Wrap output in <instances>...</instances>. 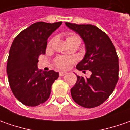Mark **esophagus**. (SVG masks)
<instances>
[{
    "instance_id": "obj_1",
    "label": "esophagus",
    "mask_w": 130,
    "mask_h": 130,
    "mask_svg": "<svg viewBox=\"0 0 130 130\" xmlns=\"http://www.w3.org/2000/svg\"><path fill=\"white\" fill-rule=\"evenodd\" d=\"M66 74H67V72H60V73H59V75H60V77L64 76V75H65Z\"/></svg>"
}]
</instances>
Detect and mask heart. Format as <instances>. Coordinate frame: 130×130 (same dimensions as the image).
<instances>
[{
  "mask_svg": "<svg viewBox=\"0 0 130 130\" xmlns=\"http://www.w3.org/2000/svg\"><path fill=\"white\" fill-rule=\"evenodd\" d=\"M80 40V38L75 35H70L67 38V42L71 41V40ZM73 61H74V59L72 58L59 57V58L56 59V65L59 68L68 69L70 65H72Z\"/></svg>",
  "mask_w": 130,
  "mask_h": 130,
  "instance_id": "obj_1",
  "label": "heart"
}]
</instances>
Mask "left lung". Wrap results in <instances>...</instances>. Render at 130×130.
Segmentation results:
<instances>
[{"label": "left lung", "instance_id": "8db88e82", "mask_svg": "<svg viewBox=\"0 0 130 130\" xmlns=\"http://www.w3.org/2000/svg\"><path fill=\"white\" fill-rule=\"evenodd\" d=\"M65 25L80 35L85 43V54L77 69L92 72L89 78L76 75V83L70 90L72 98L85 108L98 107L112 93L118 81L119 60L115 46L108 35L95 25Z\"/></svg>", "mask_w": 130, "mask_h": 130}]
</instances>
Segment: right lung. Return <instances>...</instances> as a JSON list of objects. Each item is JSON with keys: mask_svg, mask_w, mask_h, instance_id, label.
<instances>
[{"mask_svg": "<svg viewBox=\"0 0 130 130\" xmlns=\"http://www.w3.org/2000/svg\"><path fill=\"white\" fill-rule=\"evenodd\" d=\"M62 22H38L20 32L13 40L7 62V75L13 95L21 103L35 107L49 98L58 72L38 69V57L45 53L47 39Z\"/></svg>", "mask_w": 130, "mask_h": 130, "instance_id": "add662e5", "label": "right lung"}]
</instances>
